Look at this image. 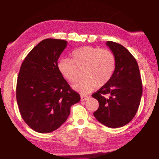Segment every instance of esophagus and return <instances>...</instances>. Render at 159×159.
<instances>
[{
  "mask_svg": "<svg viewBox=\"0 0 159 159\" xmlns=\"http://www.w3.org/2000/svg\"><path fill=\"white\" fill-rule=\"evenodd\" d=\"M88 99H89V97L87 96V95H81V96H80V100H81V101L88 100Z\"/></svg>",
  "mask_w": 159,
  "mask_h": 159,
  "instance_id": "obj_1",
  "label": "esophagus"
}]
</instances>
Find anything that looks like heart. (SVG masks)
<instances>
[{"label":"heart","instance_id":"b5f03b06","mask_svg":"<svg viewBox=\"0 0 159 159\" xmlns=\"http://www.w3.org/2000/svg\"><path fill=\"white\" fill-rule=\"evenodd\" d=\"M115 66V57L111 51L90 46L75 50L72 60L64 59L58 64L61 74L71 83L76 82L83 71L84 79L73 85L83 95L106 85L114 74Z\"/></svg>","mask_w":159,"mask_h":159}]
</instances>
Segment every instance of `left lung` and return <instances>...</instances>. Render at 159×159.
<instances>
[{
  "instance_id": "8db88e82",
  "label": "left lung",
  "mask_w": 159,
  "mask_h": 159,
  "mask_svg": "<svg viewBox=\"0 0 159 159\" xmlns=\"http://www.w3.org/2000/svg\"><path fill=\"white\" fill-rule=\"evenodd\" d=\"M106 45L114 54L116 66L109 81L92 95L99 102V108L93 115L102 124L116 128L128 124L138 111L142 80L138 62L125 47L112 41Z\"/></svg>"
}]
</instances>
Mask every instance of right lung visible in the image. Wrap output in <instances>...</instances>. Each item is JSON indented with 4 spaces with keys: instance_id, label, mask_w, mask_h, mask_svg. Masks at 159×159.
I'll use <instances>...</instances> for the list:
<instances>
[{
    "instance_id": "obj_1",
    "label": "right lung",
    "mask_w": 159,
    "mask_h": 159,
    "mask_svg": "<svg viewBox=\"0 0 159 159\" xmlns=\"http://www.w3.org/2000/svg\"><path fill=\"white\" fill-rule=\"evenodd\" d=\"M67 41L47 39L35 46L21 64L16 98L25 123L34 130L48 133L66 121L79 93L70 88L59 69L57 60Z\"/></svg>"
}]
</instances>
